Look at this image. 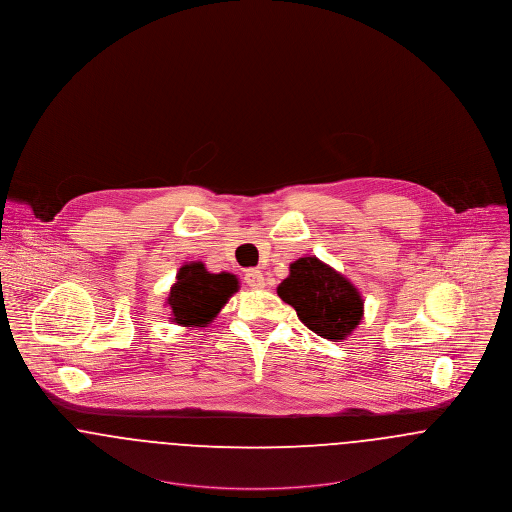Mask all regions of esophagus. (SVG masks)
I'll use <instances>...</instances> for the list:
<instances>
[{
    "instance_id": "obj_1",
    "label": "esophagus",
    "mask_w": 512,
    "mask_h": 512,
    "mask_svg": "<svg viewBox=\"0 0 512 512\" xmlns=\"http://www.w3.org/2000/svg\"><path fill=\"white\" fill-rule=\"evenodd\" d=\"M243 280H245V284H247L249 288H263V286H265V274H263V271H259V269H249V271H245Z\"/></svg>"
}]
</instances>
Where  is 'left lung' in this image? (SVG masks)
<instances>
[{
	"label": "left lung",
	"mask_w": 512,
	"mask_h": 512,
	"mask_svg": "<svg viewBox=\"0 0 512 512\" xmlns=\"http://www.w3.org/2000/svg\"><path fill=\"white\" fill-rule=\"evenodd\" d=\"M280 300L292 305L301 323L334 342L360 325L363 300L358 288L317 257H301L276 288Z\"/></svg>",
	"instance_id": "1"
}]
</instances>
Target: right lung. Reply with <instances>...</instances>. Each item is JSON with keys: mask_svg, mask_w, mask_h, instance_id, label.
Masks as SVG:
<instances>
[{"mask_svg": "<svg viewBox=\"0 0 512 512\" xmlns=\"http://www.w3.org/2000/svg\"><path fill=\"white\" fill-rule=\"evenodd\" d=\"M238 288L236 274H214L201 261L185 263L166 301L172 309V321L181 327H207Z\"/></svg>", "mask_w": 512, "mask_h": 512, "instance_id": "obj_1", "label": "right lung"}]
</instances>
